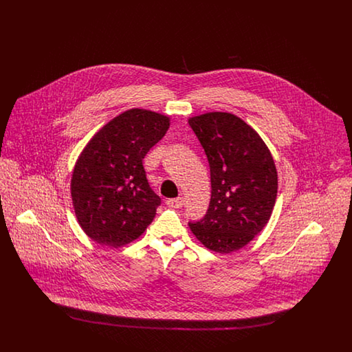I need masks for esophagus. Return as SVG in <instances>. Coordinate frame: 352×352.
Instances as JSON below:
<instances>
[{
  "instance_id": "obj_1",
  "label": "esophagus",
  "mask_w": 352,
  "mask_h": 352,
  "mask_svg": "<svg viewBox=\"0 0 352 352\" xmlns=\"http://www.w3.org/2000/svg\"><path fill=\"white\" fill-rule=\"evenodd\" d=\"M166 204L171 208H181L184 204V198H173V199H168Z\"/></svg>"
}]
</instances>
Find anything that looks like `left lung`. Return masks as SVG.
I'll return each mask as SVG.
<instances>
[{"mask_svg":"<svg viewBox=\"0 0 352 352\" xmlns=\"http://www.w3.org/2000/svg\"><path fill=\"white\" fill-rule=\"evenodd\" d=\"M207 155L211 199L206 215L188 221L204 247L231 253L247 245L268 223L277 197V171L261 137L231 113L188 120Z\"/></svg>","mask_w":352,"mask_h":352,"instance_id":"8db88e82","label":"left lung"}]
</instances>
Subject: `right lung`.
Segmentation results:
<instances>
[{
    "mask_svg": "<svg viewBox=\"0 0 352 352\" xmlns=\"http://www.w3.org/2000/svg\"><path fill=\"white\" fill-rule=\"evenodd\" d=\"M170 120L129 109L87 144L72 173L71 197L84 232L101 245L122 247L144 234L161 198L151 190L142 160L168 132Z\"/></svg>",
    "mask_w": 352,
    "mask_h": 352,
    "instance_id": "add662e5",
    "label": "right lung"
}]
</instances>
